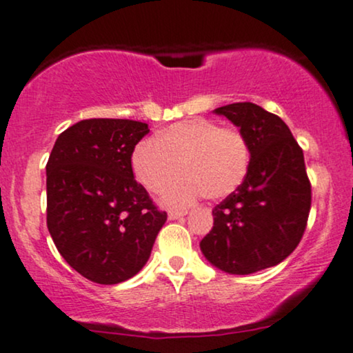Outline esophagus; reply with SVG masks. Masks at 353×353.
<instances>
[{
  "label": "esophagus",
  "instance_id": "esophagus-1",
  "mask_svg": "<svg viewBox=\"0 0 353 353\" xmlns=\"http://www.w3.org/2000/svg\"><path fill=\"white\" fill-rule=\"evenodd\" d=\"M184 215H188V210H171L168 214L169 220H181Z\"/></svg>",
  "mask_w": 353,
  "mask_h": 353
}]
</instances>
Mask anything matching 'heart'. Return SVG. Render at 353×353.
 <instances>
[{
    "mask_svg": "<svg viewBox=\"0 0 353 353\" xmlns=\"http://www.w3.org/2000/svg\"><path fill=\"white\" fill-rule=\"evenodd\" d=\"M250 151L240 131L220 128L205 118L174 123L152 143H143L131 156L136 181L150 192H161L181 174L188 176L163 194L168 205H188L203 194L217 201L230 195L248 171Z\"/></svg>",
    "mask_w": 353,
    "mask_h": 353,
    "instance_id": "obj_1",
    "label": "heart"
}]
</instances>
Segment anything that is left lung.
I'll return each instance as SVG.
<instances>
[{
	"mask_svg": "<svg viewBox=\"0 0 353 353\" xmlns=\"http://www.w3.org/2000/svg\"><path fill=\"white\" fill-rule=\"evenodd\" d=\"M248 144L241 184L214 210L201 241L205 260L228 274H252L286 260L299 245L311 210L304 154L281 118L250 101L215 108Z\"/></svg>",
	"mask_w": 353,
	"mask_h": 353,
	"instance_id": "obj_1",
	"label": "left lung"
}]
</instances>
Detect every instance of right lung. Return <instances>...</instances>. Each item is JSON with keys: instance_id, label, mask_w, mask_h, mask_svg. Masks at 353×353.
<instances>
[{"instance_id": "add662e5", "label": "right lung", "mask_w": 353, "mask_h": 353, "mask_svg": "<svg viewBox=\"0 0 353 353\" xmlns=\"http://www.w3.org/2000/svg\"><path fill=\"white\" fill-rule=\"evenodd\" d=\"M146 123L82 120L59 134L48 172V228L62 258L83 278L118 284L139 273L165 223L134 181L131 154Z\"/></svg>"}]
</instances>
